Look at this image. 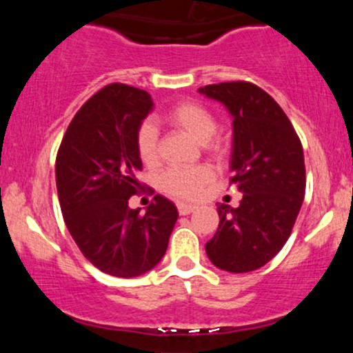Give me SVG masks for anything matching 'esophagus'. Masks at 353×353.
Returning a JSON list of instances; mask_svg holds the SVG:
<instances>
[{"label":"esophagus","instance_id":"esophagus-1","mask_svg":"<svg viewBox=\"0 0 353 353\" xmlns=\"http://www.w3.org/2000/svg\"><path fill=\"white\" fill-rule=\"evenodd\" d=\"M177 210H179L181 216H188V214L194 212V210H196V205L185 204V202H179V204H177Z\"/></svg>","mask_w":353,"mask_h":353}]
</instances>
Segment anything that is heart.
I'll use <instances>...</instances> for the list:
<instances>
[{"label": "heart", "mask_w": 353, "mask_h": 353, "mask_svg": "<svg viewBox=\"0 0 353 353\" xmlns=\"http://www.w3.org/2000/svg\"><path fill=\"white\" fill-rule=\"evenodd\" d=\"M163 121L165 124L185 132L199 144H204L205 151L212 156H224V141L214 136L217 132L216 116L202 104L196 103V101H182L165 112ZM136 148L141 161L145 165L157 164V161H159L157 129L154 128L152 123L141 124V128L137 129ZM212 179V169L208 165H196V168L169 169L161 176L159 184L161 189L169 196L181 201H189L197 199Z\"/></svg>", "instance_id": "1"}]
</instances>
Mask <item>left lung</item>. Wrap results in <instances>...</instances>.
I'll return each instance as SVG.
<instances>
[{
	"instance_id": "obj_1",
	"label": "left lung",
	"mask_w": 353,
	"mask_h": 353,
	"mask_svg": "<svg viewBox=\"0 0 353 353\" xmlns=\"http://www.w3.org/2000/svg\"><path fill=\"white\" fill-rule=\"evenodd\" d=\"M221 101L234 121L230 185L242 192L239 208L219 204V228L205 244L214 265L234 274L272 261L290 237L305 196L302 143L282 108L249 81L199 88Z\"/></svg>"
}]
</instances>
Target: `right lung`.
Instances as JSON below:
<instances>
[{"label": "right lung", "instance_id": "1", "mask_svg": "<svg viewBox=\"0 0 353 353\" xmlns=\"http://www.w3.org/2000/svg\"><path fill=\"white\" fill-rule=\"evenodd\" d=\"M149 92L112 83L72 117L56 156L61 212L79 250L101 272L137 277L159 264L177 221L156 194L145 214L129 208L141 190L137 129L151 112Z\"/></svg>", "mask_w": 353, "mask_h": 353}]
</instances>
